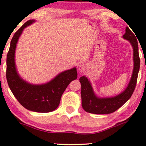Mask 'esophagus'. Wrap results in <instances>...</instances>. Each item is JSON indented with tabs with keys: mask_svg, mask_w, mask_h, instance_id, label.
Masks as SVG:
<instances>
[{
	"mask_svg": "<svg viewBox=\"0 0 146 146\" xmlns=\"http://www.w3.org/2000/svg\"><path fill=\"white\" fill-rule=\"evenodd\" d=\"M86 69V64H80V66H79L78 70H79V71H80V73H84Z\"/></svg>",
	"mask_w": 146,
	"mask_h": 146,
	"instance_id": "obj_1",
	"label": "esophagus"
}]
</instances>
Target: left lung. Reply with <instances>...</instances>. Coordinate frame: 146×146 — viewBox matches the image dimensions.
<instances>
[{
  "label": "left lung",
  "instance_id": "left-lung-1",
  "mask_svg": "<svg viewBox=\"0 0 146 146\" xmlns=\"http://www.w3.org/2000/svg\"><path fill=\"white\" fill-rule=\"evenodd\" d=\"M135 36L136 35L134 34L131 30L127 27L123 38L130 41L133 48L134 69L130 83L123 93L114 98H98L94 94V92L88 79L85 76H82L80 78V82L82 86V106L84 110L87 113L99 115L114 113L124 104L132 96L136 86L137 77L140 68L138 42Z\"/></svg>",
  "mask_w": 146,
  "mask_h": 146
}]
</instances>
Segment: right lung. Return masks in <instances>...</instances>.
Segmentation results:
<instances>
[{
	"label": "right lung",
	"mask_w": 146,
	"mask_h": 146,
	"mask_svg": "<svg viewBox=\"0 0 146 146\" xmlns=\"http://www.w3.org/2000/svg\"><path fill=\"white\" fill-rule=\"evenodd\" d=\"M33 22V20L26 22L11 39L7 56L6 78L13 95L23 107L31 111L48 113L58 108L64 91L73 80H76L78 73L76 68H73L60 73L51 82L42 85L30 84L22 80L15 66V50L23 29Z\"/></svg>",
	"instance_id": "right-lung-1"
}]
</instances>
